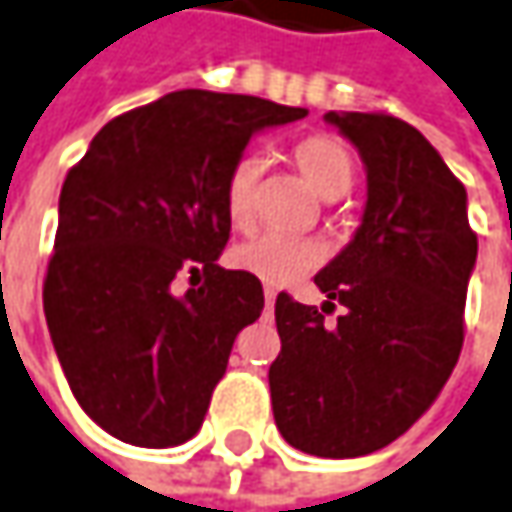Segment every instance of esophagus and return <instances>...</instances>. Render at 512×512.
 I'll list each match as a JSON object with an SVG mask.
<instances>
[{
  "mask_svg": "<svg viewBox=\"0 0 512 512\" xmlns=\"http://www.w3.org/2000/svg\"><path fill=\"white\" fill-rule=\"evenodd\" d=\"M263 299H266V304H275V299H278V290H275V287H266V290H263Z\"/></svg>",
  "mask_w": 512,
  "mask_h": 512,
  "instance_id": "1",
  "label": "esophagus"
}]
</instances>
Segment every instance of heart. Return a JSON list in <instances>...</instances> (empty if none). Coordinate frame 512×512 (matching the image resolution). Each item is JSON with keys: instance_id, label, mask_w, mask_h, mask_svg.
Listing matches in <instances>:
<instances>
[{"instance_id": "heart-1", "label": "heart", "mask_w": 512, "mask_h": 512, "mask_svg": "<svg viewBox=\"0 0 512 512\" xmlns=\"http://www.w3.org/2000/svg\"><path fill=\"white\" fill-rule=\"evenodd\" d=\"M293 163L299 166L307 184L322 196V199H337L349 193L354 181V161L351 152L328 134L304 137L293 149ZM255 161L243 158L231 166L225 190H222V205L231 225L243 228L252 222L255 213ZM322 260V246L310 237H287V234H257L231 249V263L240 272H249L260 278L263 284L284 287L296 281L302 272L313 269Z\"/></svg>"}]
</instances>
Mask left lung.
<instances>
[{"label": "left lung", "mask_w": 512, "mask_h": 512, "mask_svg": "<svg viewBox=\"0 0 512 512\" xmlns=\"http://www.w3.org/2000/svg\"><path fill=\"white\" fill-rule=\"evenodd\" d=\"M325 122L366 166V205L349 246L313 278L322 310L275 299L281 354L269 393L293 448L363 457L410 431L445 387L478 237L466 187L413 125L357 111H328ZM334 301L347 313L325 326Z\"/></svg>", "instance_id": "left-lung-1"}]
</instances>
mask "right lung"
<instances>
[{
	"mask_svg": "<svg viewBox=\"0 0 512 512\" xmlns=\"http://www.w3.org/2000/svg\"><path fill=\"white\" fill-rule=\"evenodd\" d=\"M302 117L178 90L111 119L70 169L43 310L75 401L111 437L172 448L202 428L237 334L263 310L255 275L216 263L231 234L222 190L257 131ZM178 271L194 284L184 297Z\"/></svg>",
	"mask_w": 512,
	"mask_h": 512,
	"instance_id": "right-lung-1",
	"label": "right lung"
}]
</instances>
